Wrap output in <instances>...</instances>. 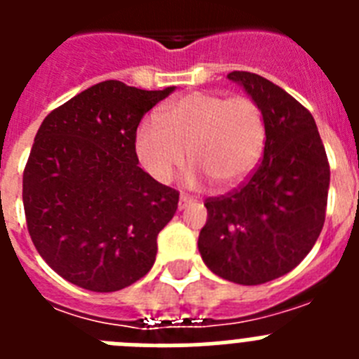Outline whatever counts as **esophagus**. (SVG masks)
Here are the masks:
<instances>
[{"label": "esophagus", "mask_w": 359, "mask_h": 359, "mask_svg": "<svg viewBox=\"0 0 359 359\" xmlns=\"http://www.w3.org/2000/svg\"><path fill=\"white\" fill-rule=\"evenodd\" d=\"M192 203H194V199L187 198V196H182V198H180V201H177V207H180V210H185V208L190 207Z\"/></svg>", "instance_id": "obj_1"}]
</instances>
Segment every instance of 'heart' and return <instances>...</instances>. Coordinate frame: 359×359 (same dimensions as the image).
<instances>
[{"label": "heart", "instance_id": "heart-1", "mask_svg": "<svg viewBox=\"0 0 359 359\" xmlns=\"http://www.w3.org/2000/svg\"><path fill=\"white\" fill-rule=\"evenodd\" d=\"M160 118H144L135 135L136 156L156 182L169 183L176 176L187 149L194 163L185 176L190 189L207 177L217 189H233L261 161L266 126L261 107L250 97L192 91L165 104Z\"/></svg>", "mask_w": 359, "mask_h": 359}]
</instances>
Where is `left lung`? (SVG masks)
<instances>
[{
  "mask_svg": "<svg viewBox=\"0 0 359 359\" xmlns=\"http://www.w3.org/2000/svg\"><path fill=\"white\" fill-rule=\"evenodd\" d=\"M228 79L261 107L264 156L239 190L207 199L198 248L212 273L259 286L290 273L322 231L331 170L309 111L290 93L250 72Z\"/></svg>",
  "mask_w": 359,
  "mask_h": 359,
  "instance_id": "1",
  "label": "left lung"
}]
</instances>
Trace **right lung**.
Returning <instances> with one entry per match:
<instances>
[{"label": "right lung", "mask_w": 359, "mask_h": 359, "mask_svg": "<svg viewBox=\"0 0 359 359\" xmlns=\"http://www.w3.org/2000/svg\"><path fill=\"white\" fill-rule=\"evenodd\" d=\"M172 91L104 81L41 123L23 174L28 231L44 262L82 290H123L156 261L180 194L138 167L135 135Z\"/></svg>", "instance_id": "right-lung-1"}]
</instances>
